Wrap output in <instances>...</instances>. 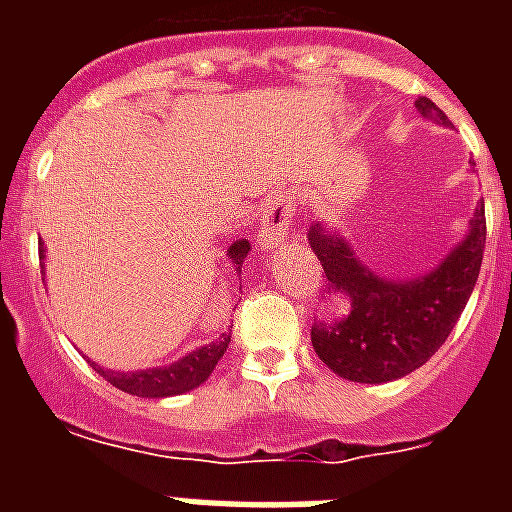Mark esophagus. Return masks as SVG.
Here are the masks:
<instances>
[{"mask_svg":"<svg viewBox=\"0 0 512 512\" xmlns=\"http://www.w3.org/2000/svg\"><path fill=\"white\" fill-rule=\"evenodd\" d=\"M292 217H295V207H292V201L287 196H271V199L265 201L263 212H260V244L263 247H273V244H279L284 236L292 228Z\"/></svg>","mask_w":512,"mask_h":512,"instance_id":"1","label":"esophagus"}]
</instances>
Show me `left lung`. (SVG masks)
I'll return each instance as SVG.
<instances>
[{"mask_svg":"<svg viewBox=\"0 0 512 512\" xmlns=\"http://www.w3.org/2000/svg\"><path fill=\"white\" fill-rule=\"evenodd\" d=\"M414 106L425 119L449 124L430 98H420ZM308 244L321 260L327 292L342 303V313L313 324V350L345 380L380 385L420 369L452 335L484 260V201L473 212L468 236L420 279L374 276L345 236L321 223L311 225Z\"/></svg>","mask_w":512,"mask_h":512,"instance_id":"1","label":"left lung"}]
</instances>
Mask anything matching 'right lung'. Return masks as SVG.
<instances>
[{
    "mask_svg": "<svg viewBox=\"0 0 512 512\" xmlns=\"http://www.w3.org/2000/svg\"><path fill=\"white\" fill-rule=\"evenodd\" d=\"M249 252V241H233L228 247V260H231V268L236 273H241V265H244V257ZM39 257L44 260V244H39ZM231 342V335L217 337L215 342L209 345H201V348L191 350L188 356H183L180 361L170 366H154V369H138V372H111V369H103L95 361H90L95 366V372L100 377H106L114 388L130 393V396L140 398H167V396H180V393H188V390L199 388L201 382L207 380L212 369L217 366V361L223 358L225 348Z\"/></svg>",
    "mask_w": 512,
    "mask_h": 512,
    "instance_id": "right-lung-1",
    "label": "right lung"
}]
</instances>
